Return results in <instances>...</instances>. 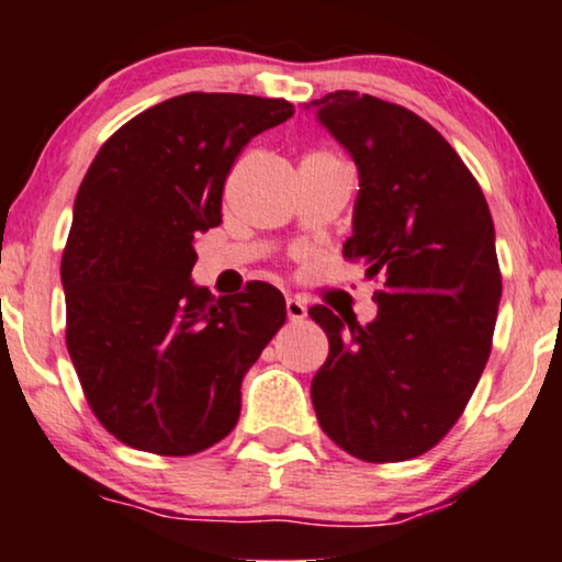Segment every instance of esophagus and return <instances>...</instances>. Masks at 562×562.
Returning <instances> with one entry per match:
<instances>
[{"label":"esophagus","mask_w":562,"mask_h":562,"mask_svg":"<svg viewBox=\"0 0 562 562\" xmlns=\"http://www.w3.org/2000/svg\"><path fill=\"white\" fill-rule=\"evenodd\" d=\"M286 314H289L291 322H302L306 317V304L302 302V299L289 296L286 299Z\"/></svg>","instance_id":"34e87169"}]
</instances>
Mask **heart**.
Wrapping results in <instances>:
<instances>
[{
    "instance_id": "b5f03b06",
    "label": "heart",
    "mask_w": 562,
    "mask_h": 562,
    "mask_svg": "<svg viewBox=\"0 0 562 562\" xmlns=\"http://www.w3.org/2000/svg\"><path fill=\"white\" fill-rule=\"evenodd\" d=\"M317 158H329V156H327V153H319V150L306 153V156H304V160H317Z\"/></svg>"
}]
</instances>
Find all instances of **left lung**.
I'll use <instances>...</instances> for the list:
<instances>
[{
  "label": "left lung",
  "instance_id": "1",
  "mask_svg": "<svg viewBox=\"0 0 562 562\" xmlns=\"http://www.w3.org/2000/svg\"><path fill=\"white\" fill-rule=\"evenodd\" d=\"M304 110L358 168L342 256L383 279L368 325L310 310L329 340L314 412L350 456L417 458L450 432L486 368L502 299L494 220L479 181L419 114L358 91Z\"/></svg>",
  "mask_w": 562,
  "mask_h": 562
}]
</instances>
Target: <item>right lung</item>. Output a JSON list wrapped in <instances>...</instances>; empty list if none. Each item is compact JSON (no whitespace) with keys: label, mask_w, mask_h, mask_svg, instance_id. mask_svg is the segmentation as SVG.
<instances>
[{"label":"right lung","mask_w":562,"mask_h":562,"mask_svg":"<svg viewBox=\"0 0 562 562\" xmlns=\"http://www.w3.org/2000/svg\"><path fill=\"white\" fill-rule=\"evenodd\" d=\"M286 99L191 91L122 125L83 176L60 260L66 345L106 432L194 456L233 432L245 373L286 319L271 283L214 299L191 281L194 235L222 222V189Z\"/></svg>","instance_id":"obj_1"}]
</instances>
